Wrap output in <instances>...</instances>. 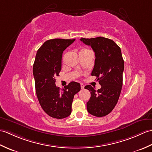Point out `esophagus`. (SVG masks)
<instances>
[{
	"label": "esophagus",
	"mask_w": 152,
	"mask_h": 152,
	"mask_svg": "<svg viewBox=\"0 0 152 152\" xmlns=\"http://www.w3.org/2000/svg\"><path fill=\"white\" fill-rule=\"evenodd\" d=\"M80 86H81V88L82 89H83V88H84V85H83V84H81V85H80Z\"/></svg>",
	"instance_id": "1"
}]
</instances>
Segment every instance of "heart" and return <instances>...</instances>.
I'll return each instance as SVG.
<instances>
[{
    "label": "heart",
    "instance_id": "1",
    "mask_svg": "<svg viewBox=\"0 0 152 152\" xmlns=\"http://www.w3.org/2000/svg\"><path fill=\"white\" fill-rule=\"evenodd\" d=\"M82 51H89V50H83Z\"/></svg>",
    "mask_w": 152,
    "mask_h": 152
}]
</instances>
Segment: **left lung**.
I'll return each mask as SVG.
<instances>
[{
    "label": "left lung",
    "instance_id": "1",
    "mask_svg": "<svg viewBox=\"0 0 152 152\" xmlns=\"http://www.w3.org/2000/svg\"><path fill=\"white\" fill-rule=\"evenodd\" d=\"M80 40L94 51L95 60L91 76H95L101 86L97 91L91 85L85 87L91 93L87 110L90 114L103 117L114 108L121 93L124 70L121 49L112 40L104 37L82 38Z\"/></svg>",
    "mask_w": 152,
    "mask_h": 152
}]
</instances>
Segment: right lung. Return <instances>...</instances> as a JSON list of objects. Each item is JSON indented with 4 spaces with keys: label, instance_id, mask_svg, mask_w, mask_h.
Returning a JSON list of instances; mask_svg holds the SVG:
<instances>
[{
    "label": "right lung",
    "instance_id": "right-lung-1",
    "mask_svg": "<svg viewBox=\"0 0 152 152\" xmlns=\"http://www.w3.org/2000/svg\"><path fill=\"white\" fill-rule=\"evenodd\" d=\"M74 40H48L38 49L35 57L33 76L37 98L43 110L53 118L63 119L70 115L74 96L81 89L80 83L75 82L69 83L62 90L56 85L63 51Z\"/></svg>",
    "mask_w": 152,
    "mask_h": 152
}]
</instances>
